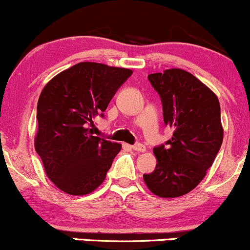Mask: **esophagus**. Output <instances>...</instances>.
Masks as SVG:
<instances>
[{"label":"esophagus","mask_w":250,"mask_h":250,"mask_svg":"<svg viewBox=\"0 0 250 250\" xmlns=\"http://www.w3.org/2000/svg\"><path fill=\"white\" fill-rule=\"evenodd\" d=\"M131 148H133L134 150L140 151V153H143V151H146V147L143 145H141V143H136V145H134Z\"/></svg>","instance_id":"34e87169"}]
</instances>
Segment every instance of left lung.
I'll return each mask as SVG.
<instances>
[{"mask_svg":"<svg viewBox=\"0 0 250 250\" xmlns=\"http://www.w3.org/2000/svg\"><path fill=\"white\" fill-rule=\"evenodd\" d=\"M161 97L163 121L173 136L154 148L156 168L143 175L151 193L179 197L196 187L207 174L223 141L217 96L188 71L167 69L148 75Z\"/></svg>","mask_w":250,"mask_h":250,"instance_id":"obj_1","label":"left lung"}]
</instances>
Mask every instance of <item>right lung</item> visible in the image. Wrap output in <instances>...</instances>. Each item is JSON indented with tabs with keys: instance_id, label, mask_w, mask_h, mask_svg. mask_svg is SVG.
Segmentation results:
<instances>
[{
	"instance_id": "1",
	"label": "right lung",
	"mask_w": 250,
	"mask_h": 250,
	"mask_svg": "<svg viewBox=\"0 0 250 250\" xmlns=\"http://www.w3.org/2000/svg\"><path fill=\"white\" fill-rule=\"evenodd\" d=\"M133 71L96 62H80L45 84L37 102L35 150L45 174L69 195H87L104 181L121 145L93 135L94 121L103 116Z\"/></svg>"
}]
</instances>
